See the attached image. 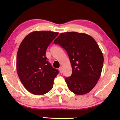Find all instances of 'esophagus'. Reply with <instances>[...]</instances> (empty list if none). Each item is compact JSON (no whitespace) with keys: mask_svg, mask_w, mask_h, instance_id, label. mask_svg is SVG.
Here are the masks:
<instances>
[{"mask_svg":"<svg viewBox=\"0 0 120 120\" xmlns=\"http://www.w3.org/2000/svg\"><path fill=\"white\" fill-rule=\"evenodd\" d=\"M59 70L60 74H62V67L59 68Z\"/></svg>","mask_w":120,"mask_h":120,"instance_id":"obj_1","label":"esophagus"}]
</instances>
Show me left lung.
Masks as SVG:
<instances>
[{"instance_id": "8db88e82", "label": "left lung", "mask_w": 120, "mask_h": 120, "mask_svg": "<svg viewBox=\"0 0 120 120\" xmlns=\"http://www.w3.org/2000/svg\"><path fill=\"white\" fill-rule=\"evenodd\" d=\"M54 43L66 50L72 68V75L66 77L68 88L77 95L89 93L96 85L102 70L104 57L94 38L78 32L61 33Z\"/></svg>"}]
</instances>
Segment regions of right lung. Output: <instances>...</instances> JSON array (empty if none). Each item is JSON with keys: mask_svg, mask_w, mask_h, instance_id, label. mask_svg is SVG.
<instances>
[{"mask_svg": "<svg viewBox=\"0 0 120 120\" xmlns=\"http://www.w3.org/2000/svg\"><path fill=\"white\" fill-rule=\"evenodd\" d=\"M58 32L34 31L22 41L17 51L16 68L22 84L28 92L37 95L51 90L59 71L47 61L46 49Z\"/></svg>", "mask_w": 120, "mask_h": 120, "instance_id": "right-lung-1", "label": "right lung"}]
</instances>
